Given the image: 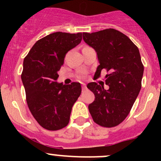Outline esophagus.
<instances>
[{"label":"esophagus","instance_id":"34e87169","mask_svg":"<svg viewBox=\"0 0 161 161\" xmlns=\"http://www.w3.org/2000/svg\"><path fill=\"white\" fill-rule=\"evenodd\" d=\"M82 90H86V86L85 83H82Z\"/></svg>","mask_w":161,"mask_h":161}]
</instances>
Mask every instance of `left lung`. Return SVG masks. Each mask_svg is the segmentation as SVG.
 Listing matches in <instances>:
<instances>
[{
	"mask_svg": "<svg viewBox=\"0 0 161 161\" xmlns=\"http://www.w3.org/2000/svg\"><path fill=\"white\" fill-rule=\"evenodd\" d=\"M83 40L97 52L100 64L94 77L107 71L104 80L90 82L88 89L95 95L89 111L97 124L111 128L122 122L130 112L141 90L144 67L137 47L125 34L114 29L83 32Z\"/></svg>",
	"mask_w": 161,
	"mask_h": 161,
	"instance_id": "obj_1",
	"label": "left lung"
}]
</instances>
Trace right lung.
<instances>
[{
	"label": "right lung",
	"instance_id": "obj_1",
	"mask_svg": "<svg viewBox=\"0 0 161 161\" xmlns=\"http://www.w3.org/2000/svg\"><path fill=\"white\" fill-rule=\"evenodd\" d=\"M82 41V33L57 32L40 39L23 61L22 81L32 116L50 131L65 127L71 108L82 92L79 82H58L66 53Z\"/></svg>",
	"mask_w": 161,
	"mask_h": 161
}]
</instances>
